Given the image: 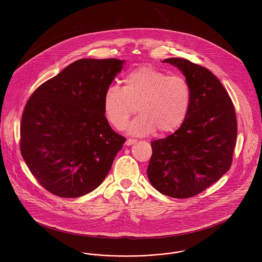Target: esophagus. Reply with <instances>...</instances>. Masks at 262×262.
Instances as JSON below:
<instances>
[{
	"label": "esophagus",
	"instance_id": "1",
	"mask_svg": "<svg viewBox=\"0 0 262 262\" xmlns=\"http://www.w3.org/2000/svg\"><path fill=\"white\" fill-rule=\"evenodd\" d=\"M136 142H137V140H136V139H132V138H129V139H127V140L125 141V145L129 146V145H133V144H135Z\"/></svg>",
	"mask_w": 262,
	"mask_h": 262
}]
</instances>
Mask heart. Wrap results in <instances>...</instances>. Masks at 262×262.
Returning <instances> with one entry per match:
<instances>
[{"label":"heart","mask_w":262,"mask_h":262,"mask_svg":"<svg viewBox=\"0 0 262 262\" xmlns=\"http://www.w3.org/2000/svg\"><path fill=\"white\" fill-rule=\"evenodd\" d=\"M123 82V88L109 86L103 97L105 117L116 128H125L137 107L140 115L128 126L132 135L144 136L155 129L166 135L186 121L191 89L185 77L145 64L128 72Z\"/></svg>","instance_id":"1"}]
</instances>
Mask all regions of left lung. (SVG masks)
I'll list each match as a JSON object with an SVG mask.
<instances>
[{
  "label": "left lung",
  "instance_id": "obj_1",
  "mask_svg": "<svg viewBox=\"0 0 262 262\" xmlns=\"http://www.w3.org/2000/svg\"><path fill=\"white\" fill-rule=\"evenodd\" d=\"M162 62L185 75L191 104L186 121L174 134L151 142L147 177L163 194L187 199L230 169L237 139L236 112L227 90L209 70L181 58Z\"/></svg>",
  "mask_w": 262,
  "mask_h": 262
}]
</instances>
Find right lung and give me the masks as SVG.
<instances>
[{
	"instance_id": "1",
	"label": "right lung",
	"mask_w": 262,
	"mask_h": 262,
	"mask_svg": "<svg viewBox=\"0 0 262 262\" xmlns=\"http://www.w3.org/2000/svg\"><path fill=\"white\" fill-rule=\"evenodd\" d=\"M125 61L81 59L33 92L20 124V152L39 184L75 199L99 187L125 138L109 125L106 89Z\"/></svg>"
}]
</instances>
